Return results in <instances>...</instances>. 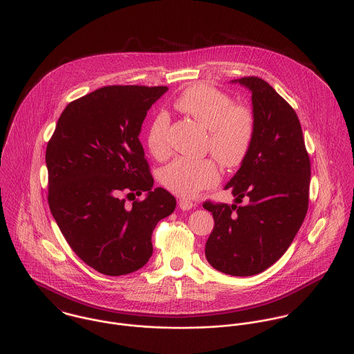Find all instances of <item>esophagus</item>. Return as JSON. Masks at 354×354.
Segmentation results:
<instances>
[{
    "label": "esophagus",
    "instance_id": "obj_1",
    "mask_svg": "<svg viewBox=\"0 0 354 354\" xmlns=\"http://www.w3.org/2000/svg\"><path fill=\"white\" fill-rule=\"evenodd\" d=\"M193 207H194V204H193L190 200H185V198L179 200V208H180V209L189 211V209H192Z\"/></svg>",
    "mask_w": 354,
    "mask_h": 354
}]
</instances>
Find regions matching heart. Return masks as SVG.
<instances>
[{"label": "heart", "mask_w": 354, "mask_h": 354, "mask_svg": "<svg viewBox=\"0 0 354 354\" xmlns=\"http://www.w3.org/2000/svg\"><path fill=\"white\" fill-rule=\"evenodd\" d=\"M175 105L209 130L207 147L225 168H235L246 158L256 134V118L250 108L234 104L224 91L193 84L182 91ZM146 142L150 153L164 158L171 151L169 116L158 112L150 122ZM220 180V172L211 158H176L162 171V185L182 198H192Z\"/></svg>", "instance_id": "1"}]
</instances>
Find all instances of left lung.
Instances as JSON below:
<instances>
[{
  "instance_id": "obj_1",
  "label": "left lung",
  "mask_w": 354,
  "mask_h": 354,
  "mask_svg": "<svg viewBox=\"0 0 354 354\" xmlns=\"http://www.w3.org/2000/svg\"><path fill=\"white\" fill-rule=\"evenodd\" d=\"M252 91L256 134L241 168L227 183L238 207L205 201L214 227L205 257L214 270L252 277L277 263L308 211L310 160L295 111L259 76L236 79Z\"/></svg>"
}]
</instances>
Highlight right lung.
<instances>
[{
	"label": "right lung",
	"mask_w": 354,
	"mask_h": 354,
	"mask_svg": "<svg viewBox=\"0 0 354 354\" xmlns=\"http://www.w3.org/2000/svg\"><path fill=\"white\" fill-rule=\"evenodd\" d=\"M167 86H104L63 111L46 146L48 203L76 256L108 277L142 268L153 253L156 224L175 197L153 189L140 142L149 108ZM146 192L131 207L125 198Z\"/></svg>",
	"instance_id": "add662e5"
}]
</instances>
